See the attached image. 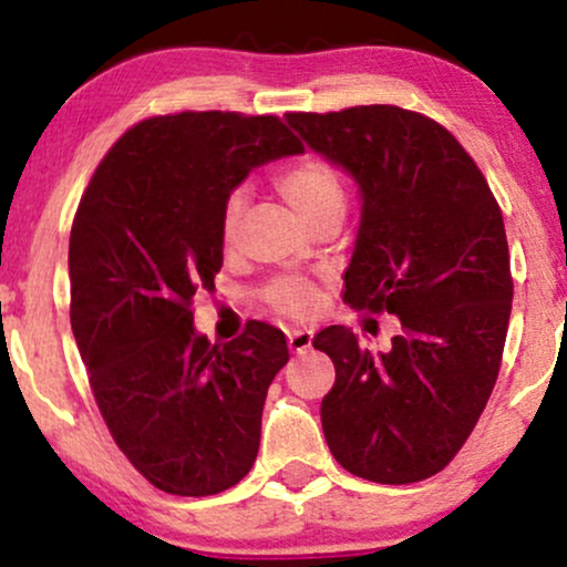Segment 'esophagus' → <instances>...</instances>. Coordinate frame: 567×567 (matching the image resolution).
<instances>
[{"label":"esophagus","mask_w":567,"mask_h":567,"mask_svg":"<svg viewBox=\"0 0 567 567\" xmlns=\"http://www.w3.org/2000/svg\"><path fill=\"white\" fill-rule=\"evenodd\" d=\"M311 341H315V333H311V330H288V347L292 354H303V351H309Z\"/></svg>","instance_id":"34e87169"}]
</instances>
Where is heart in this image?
Masks as SVG:
<instances>
[{"label": "heart", "instance_id": "heart-1", "mask_svg": "<svg viewBox=\"0 0 567 567\" xmlns=\"http://www.w3.org/2000/svg\"><path fill=\"white\" fill-rule=\"evenodd\" d=\"M277 184L279 192L288 197L290 205L306 220L315 218L324 207L343 205L341 175H338L330 162L320 157H303L292 162L288 171L279 175ZM245 202L247 197L243 188H234V192H229V197L224 199V207H220V239L224 243H231L234 234H237ZM315 285L306 282L301 277H279L266 288V301L292 317H303L311 309V303H315Z\"/></svg>", "mask_w": 567, "mask_h": 567}]
</instances>
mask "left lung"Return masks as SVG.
Wrapping results in <instances>:
<instances>
[{
	"mask_svg": "<svg viewBox=\"0 0 567 567\" xmlns=\"http://www.w3.org/2000/svg\"><path fill=\"white\" fill-rule=\"evenodd\" d=\"M285 120L360 192L343 301L402 322L379 354L343 324L317 333L336 365L324 440L357 477L419 483L451 464L496 386L512 315L501 207L464 146L424 114L375 103Z\"/></svg>",
	"mask_w": 567,
	"mask_h": 567,
	"instance_id": "1",
	"label": "left lung"
}]
</instances>
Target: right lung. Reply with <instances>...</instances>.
Wrapping results in <instances>:
<instances>
[{
	"label": "right lung",
	"instance_id": "obj_1",
	"mask_svg": "<svg viewBox=\"0 0 567 567\" xmlns=\"http://www.w3.org/2000/svg\"><path fill=\"white\" fill-rule=\"evenodd\" d=\"M301 152L277 116H154L114 143L82 194L69 239L71 330L114 442L173 496H213L256 464L288 343L264 322L210 343L192 301L216 288L229 192L252 167Z\"/></svg>",
	"mask_w": 567,
	"mask_h": 567
}]
</instances>
